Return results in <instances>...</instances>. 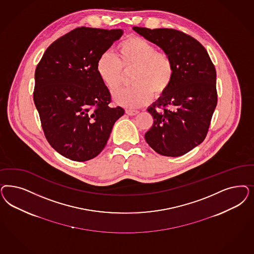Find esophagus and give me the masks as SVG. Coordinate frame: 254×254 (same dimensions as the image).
<instances>
[{
	"label": "esophagus",
	"instance_id": "esophagus-1",
	"mask_svg": "<svg viewBox=\"0 0 254 254\" xmlns=\"http://www.w3.org/2000/svg\"><path fill=\"white\" fill-rule=\"evenodd\" d=\"M126 114L129 115V116H135V115L138 114V111H137V110L127 109V110H126Z\"/></svg>",
	"mask_w": 254,
	"mask_h": 254
}]
</instances>
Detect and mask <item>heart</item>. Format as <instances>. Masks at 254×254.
Instances as JSON below:
<instances>
[{
	"label": "heart",
	"instance_id": "obj_1",
	"mask_svg": "<svg viewBox=\"0 0 254 254\" xmlns=\"http://www.w3.org/2000/svg\"><path fill=\"white\" fill-rule=\"evenodd\" d=\"M96 69L103 83L111 91L123 81L124 71L131 72L132 85L114 92L117 103L127 108H137L148 104L153 94H164L172 85L175 65L167 53L158 51L155 46L139 36H131L121 42L115 54L104 52L97 61Z\"/></svg>",
	"mask_w": 254,
	"mask_h": 254
}]
</instances>
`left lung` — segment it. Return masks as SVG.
Wrapping results in <instances>:
<instances>
[{
  "mask_svg": "<svg viewBox=\"0 0 254 254\" xmlns=\"http://www.w3.org/2000/svg\"><path fill=\"white\" fill-rule=\"evenodd\" d=\"M133 31L172 58L175 77L170 88L147 111L153 125L145 139L157 153L179 157L205 140L217 106L216 69L205 48L193 37L174 29Z\"/></svg>",
  "mask_w": 254,
  "mask_h": 254,
  "instance_id": "8db88e82",
  "label": "left lung"
}]
</instances>
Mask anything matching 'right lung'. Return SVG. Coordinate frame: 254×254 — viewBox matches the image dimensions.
Segmentation results:
<instances>
[{
  "label": "right lung",
  "instance_id": "right-lung-1",
  "mask_svg": "<svg viewBox=\"0 0 254 254\" xmlns=\"http://www.w3.org/2000/svg\"><path fill=\"white\" fill-rule=\"evenodd\" d=\"M123 34L76 28L53 42L35 69L33 101L45 136L72 161L98 155L124 114L123 107H109L111 94L96 69L99 57Z\"/></svg>",
  "mask_w": 254,
  "mask_h": 254
}]
</instances>
